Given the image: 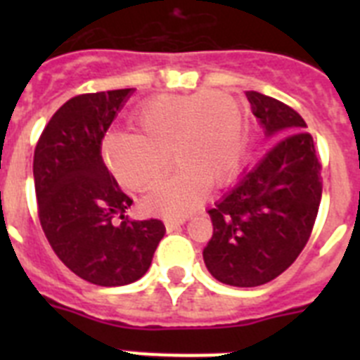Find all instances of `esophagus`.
<instances>
[{
  "instance_id": "obj_1",
  "label": "esophagus",
  "mask_w": 360,
  "mask_h": 360,
  "mask_svg": "<svg viewBox=\"0 0 360 360\" xmlns=\"http://www.w3.org/2000/svg\"><path fill=\"white\" fill-rule=\"evenodd\" d=\"M186 224V218H165L164 219V225L167 231H174V229H178L180 225Z\"/></svg>"
}]
</instances>
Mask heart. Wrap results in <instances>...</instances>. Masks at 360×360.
Returning a JSON list of instances; mask_svg holds the SVG:
<instances>
[{"label": "heart", "mask_w": 360, "mask_h": 360, "mask_svg": "<svg viewBox=\"0 0 360 360\" xmlns=\"http://www.w3.org/2000/svg\"><path fill=\"white\" fill-rule=\"evenodd\" d=\"M136 133H110L103 155L117 182L129 191L153 187L144 198L151 214L184 216L196 209L209 186L218 189L238 173L247 148V120L240 103L224 91L157 97L133 113Z\"/></svg>", "instance_id": "1"}]
</instances>
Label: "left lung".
<instances>
[{
    "label": "left lung",
    "mask_w": 360,
    "mask_h": 360,
    "mask_svg": "<svg viewBox=\"0 0 360 360\" xmlns=\"http://www.w3.org/2000/svg\"><path fill=\"white\" fill-rule=\"evenodd\" d=\"M247 98L274 144L209 209L212 238L203 262L231 287H259L283 274L304 249L323 195L321 162L303 117L257 91Z\"/></svg>",
    "instance_id": "obj_1"
}]
</instances>
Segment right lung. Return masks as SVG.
<instances>
[{"mask_svg": "<svg viewBox=\"0 0 360 360\" xmlns=\"http://www.w3.org/2000/svg\"><path fill=\"white\" fill-rule=\"evenodd\" d=\"M133 94H82L66 101L44 126L34 151L41 227L57 257L84 281L122 287L141 279L164 238L160 219L124 216L133 203L101 155L103 139ZM123 219L112 225V218Z\"/></svg>", "mask_w": 360, "mask_h": 360, "instance_id": "add662e5", "label": "right lung"}]
</instances>
